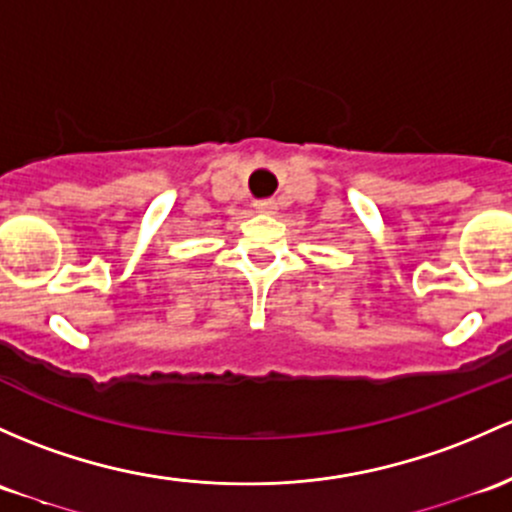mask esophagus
I'll list each match as a JSON object with an SVG mask.
<instances>
[{"label": "esophagus", "mask_w": 512, "mask_h": 512, "mask_svg": "<svg viewBox=\"0 0 512 512\" xmlns=\"http://www.w3.org/2000/svg\"><path fill=\"white\" fill-rule=\"evenodd\" d=\"M255 208H257V213L272 215L274 211H277V201H272V198H262V201H255Z\"/></svg>", "instance_id": "34e87169"}]
</instances>
